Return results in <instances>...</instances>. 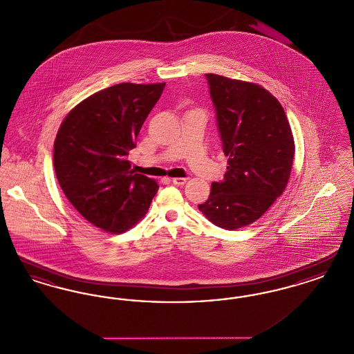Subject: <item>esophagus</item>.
<instances>
[{
  "mask_svg": "<svg viewBox=\"0 0 354 354\" xmlns=\"http://www.w3.org/2000/svg\"><path fill=\"white\" fill-rule=\"evenodd\" d=\"M171 180H172V183H174V185H183L185 182H187V179H185V178H172Z\"/></svg>",
  "mask_w": 354,
  "mask_h": 354,
  "instance_id": "obj_1",
  "label": "esophagus"
}]
</instances>
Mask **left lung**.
Returning a JSON list of instances; mask_svg holds the SVG:
<instances>
[{"label":"left lung","mask_w":354,"mask_h":354,"mask_svg":"<svg viewBox=\"0 0 354 354\" xmlns=\"http://www.w3.org/2000/svg\"><path fill=\"white\" fill-rule=\"evenodd\" d=\"M228 167L214 182L203 215L232 231L263 216L284 192L295 156L284 109L260 84L205 74Z\"/></svg>","instance_id":"8db88e82"}]
</instances>
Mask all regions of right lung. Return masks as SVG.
<instances>
[{"instance_id":"add662e5","label":"right lung","mask_w":354,"mask_h":354,"mask_svg":"<svg viewBox=\"0 0 354 354\" xmlns=\"http://www.w3.org/2000/svg\"><path fill=\"white\" fill-rule=\"evenodd\" d=\"M166 84H119L78 103L54 140V169L68 202L84 219L123 234L142 219L159 185L127 160L143 122Z\"/></svg>"}]
</instances>
